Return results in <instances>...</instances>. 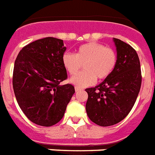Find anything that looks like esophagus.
<instances>
[{"instance_id":"esophagus-1","label":"esophagus","mask_w":155,"mask_h":155,"mask_svg":"<svg viewBox=\"0 0 155 155\" xmlns=\"http://www.w3.org/2000/svg\"><path fill=\"white\" fill-rule=\"evenodd\" d=\"M75 92H79V91H81V90H82V88H81V87H75Z\"/></svg>"}]
</instances>
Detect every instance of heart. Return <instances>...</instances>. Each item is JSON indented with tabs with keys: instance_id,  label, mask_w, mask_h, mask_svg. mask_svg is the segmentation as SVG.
<instances>
[{
	"instance_id": "b5f03b06",
	"label": "heart",
	"mask_w": 155,
	"mask_h": 155,
	"mask_svg": "<svg viewBox=\"0 0 155 155\" xmlns=\"http://www.w3.org/2000/svg\"><path fill=\"white\" fill-rule=\"evenodd\" d=\"M63 68L71 75H74L82 68L85 70L73 76L70 82L78 87L93 84L98 78L109 77L116 68L117 55L114 50L98 42H87L78 47L75 54L66 52L62 57Z\"/></svg>"
}]
</instances>
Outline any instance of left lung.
Returning a JSON list of instances; mask_svg holds the SVG:
<instances>
[{
	"label": "left lung",
	"mask_w": 155,
	"mask_h": 155,
	"mask_svg": "<svg viewBox=\"0 0 155 155\" xmlns=\"http://www.w3.org/2000/svg\"><path fill=\"white\" fill-rule=\"evenodd\" d=\"M117 63L109 77L85 90L88 98L86 112L92 122L110 126L129 114L137 100L142 84L141 66L137 52L130 45L113 38Z\"/></svg>",
	"instance_id": "left-lung-1"
}]
</instances>
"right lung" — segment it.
<instances>
[{
	"mask_svg": "<svg viewBox=\"0 0 155 155\" xmlns=\"http://www.w3.org/2000/svg\"><path fill=\"white\" fill-rule=\"evenodd\" d=\"M63 41L48 37L21 50L13 68V87L18 105L35 124L55 125L63 118L75 93L71 84L60 85L68 77L62 57Z\"/></svg>",
	"mask_w": 155,
	"mask_h": 155,
	"instance_id": "obj_1",
	"label": "right lung"
}]
</instances>
